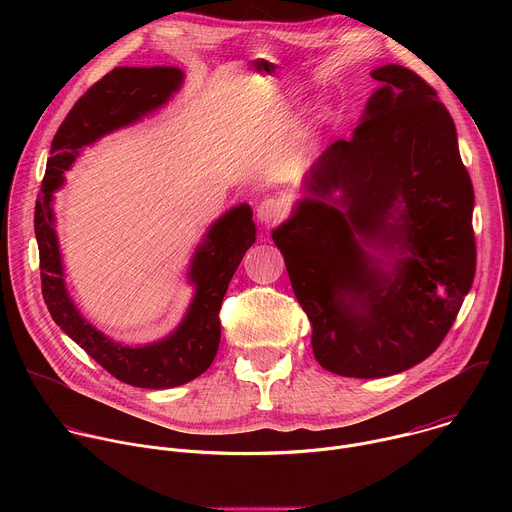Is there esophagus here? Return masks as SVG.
Here are the masks:
<instances>
[{
    "mask_svg": "<svg viewBox=\"0 0 512 512\" xmlns=\"http://www.w3.org/2000/svg\"><path fill=\"white\" fill-rule=\"evenodd\" d=\"M283 214H285L283 202L279 198H273V196L261 200L259 206H257V218H259V223H263V225L279 223Z\"/></svg>",
    "mask_w": 512,
    "mask_h": 512,
    "instance_id": "34e87169",
    "label": "esophagus"
}]
</instances>
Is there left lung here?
<instances>
[{"instance_id":"obj_1","label":"left lung","mask_w":512,"mask_h":512,"mask_svg":"<svg viewBox=\"0 0 512 512\" xmlns=\"http://www.w3.org/2000/svg\"><path fill=\"white\" fill-rule=\"evenodd\" d=\"M371 77L379 89L352 137L322 152L271 233L316 360L354 379L425 360L476 271L474 188L454 119L413 70L383 64Z\"/></svg>"}]
</instances>
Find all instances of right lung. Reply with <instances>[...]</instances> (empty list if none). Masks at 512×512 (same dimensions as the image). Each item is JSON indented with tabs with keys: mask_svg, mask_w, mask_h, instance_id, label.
I'll use <instances>...</instances> for the list:
<instances>
[{
	"mask_svg": "<svg viewBox=\"0 0 512 512\" xmlns=\"http://www.w3.org/2000/svg\"><path fill=\"white\" fill-rule=\"evenodd\" d=\"M182 83L184 72L178 66H117L95 83L70 109L52 139L34 212L42 296L52 320L107 373L141 389L180 387L212 364L221 342L218 310L243 255L255 243L253 210L247 202L237 204L208 227L186 275L194 294L174 332L150 344H123L97 330L72 302L52 202L54 192L64 184V172L72 168L83 148L154 115L180 91Z\"/></svg>",
	"mask_w": 512,
	"mask_h": 512,
	"instance_id": "right-lung-1",
	"label": "right lung"
}]
</instances>
